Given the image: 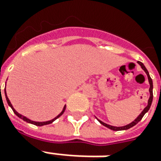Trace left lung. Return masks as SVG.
<instances>
[{"mask_svg":"<svg viewBox=\"0 0 161 161\" xmlns=\"http://www.w3.org/2000/svg\"><path fill=\"white\" fill-rule=\"evenodd\" d=\"M137 63H138V64L141 66V68L145 70V72L146 73V75H147V76H148V80H149V84H150V89H149L150 98L149 99H148V105L145 107V108L143 110V111H142V113H141L140 114L136 117V119H135V120L131 122V123L128 124V125H126V126H122V127L111 126V125H108V124H107V123H105V122H101V121L98 120V121H99L102 125H104L105 127H107V128H108V129H110V130H129V129H130V128H132L133 126H135L137 122H140L141 120H142V118H143V116L145 114V113L148 112V110H149L150 108H151V105H152V102H153V80H152V78H151V76H150L149 75V72H148V70L146 69V68L145 67V65H144V64H143L141 62H137Z\"/></svg>","mask_w":161,"mask_h":161,"instance_id":"obj_1","label":"left lung"}]
</instances>
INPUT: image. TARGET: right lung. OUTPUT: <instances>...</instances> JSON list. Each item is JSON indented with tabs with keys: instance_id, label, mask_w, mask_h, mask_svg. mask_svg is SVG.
<instances>
[{
	"instance_id": "right-lung-1",
	"label": "right lung",
	"mask_w": 161,
	"mask_h": 161,
	"mask_svg": "<svg viewBox=\"0 0 161 161\" xmlns=\"http://www.w3.org/2000/svg\"><path fill=\"white\" fill-rule=\"evenodd\" d=\"M5 95H6V99H7V102L8 104V106L10 107V108H12V110H13V112L16 114V115H17L18 117L21 118V119H23L25 122H29V123H31V124H34V125H37V126H43V125H47V124H50V123H52V122H53V121H55L57 118H59L61 115H62V114L64 113V111H65V108H66V106L63 108V110H62V112L60 113L59 114H58L57 116L55 118H53V120H51V121H47V122H33V121H31V120H30V119H28V118L25 117V116H23L22 114H18V113L16 112V110L14 109V108H13V106L11 105V103H10V101H9V99H8V98L7 97V94H6V89H5Z\"/></svg>"
}]
</instances>
